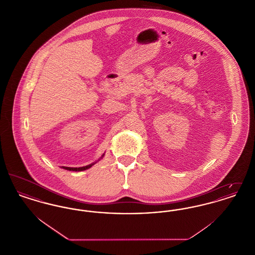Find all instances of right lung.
<instances>
[{
  "mask_svg": "<svg viewBox=\"0 0 255 255\" xmlns=\"http://www.w3.org/2000/svg\"><path fill=\"white\" fill-rule=\"evenodd\" d=\"M103 156H104V154H103ZM103 156H102V157H103ZM102 157H101V158H102ZM95 163H96V162L91 163V164L86 165V166H83V167H66V166H62V168H64V169L66 170H70V171H84V170L91 168Z\"/></svg>",
  "mask_w": 255,
  "mask_h": 255,
  "instance_id": "right-lung-1",
  "label": "right lung"
}]
</instances>
